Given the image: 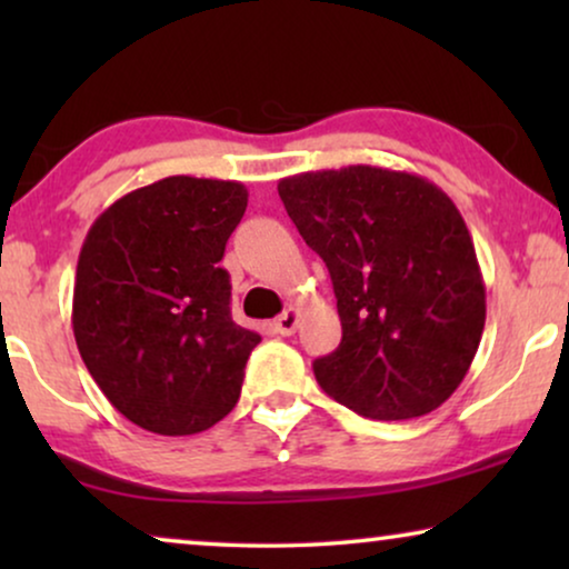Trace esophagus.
<instances>
[{
    "mask_svg": "<svg viewBox=\"0 0 569 569\" xmlns=\"http://www.w3.org/2000/svg\"><path fill=\"white\" fill-rule=\"evenodd\" d=\"M298 323H300V310L287 308L284 313L274 321V331L282 333V337H292L295 329H298Z\"/></svg>",
    "mask_w": 569,
    "mask_h": 569,
    "instance_id": "1",
    "label": "esophagus"
}]
</instances>
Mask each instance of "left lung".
Returning <instances> with one entry per match:
<instances>
[{
  "label": "left lung",
  "instance_id": "left-lung-1",
  "mask_svg": "<svg viewBox=\"0 0 569 569\" xmlns=\"http://www.w3.org/2000/svg\"><path fill=\"white\" fill-rule=\"evenodd\" d=\"M277 191L337 295L341 345L313 362L323 391L372 419L446 403L487 318L473 240L448 193L378 166L308 170Z\"/></svg>",
  "mask_w": 569,
  "mask_h": 569
}]
</instances>
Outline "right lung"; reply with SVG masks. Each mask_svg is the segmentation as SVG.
Here are the masks:
<instances>
[{"label":"right lung","instance_id":"obj_1","mask_svg":"<svg viewBox=\"0 0 569 569\" xmlns=\"http://www.w3.org/2000/svg\"><path fill=\"white\" fill-rule=\"evenodd\" d=\"M246 207L243 183L170 176L116 199L88 230L74 341L106 399L142 430H209L240 399L261 337L232 321L220 261Z\"/></svg>","mask_w":569,"mask_h":569}]
</instances>
